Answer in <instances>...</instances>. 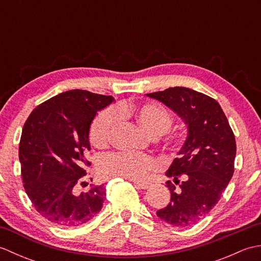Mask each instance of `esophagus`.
Wrapping results in <instances>:
<instances>
[{"instance_id": "1", "label": "esophagus", "mask_w": 261, "mask_h": 261, "mask_svg": "<svg viewBox=\"0 0 261 261\" xmlns=\"http://www.w3.org/2000/svg\"><path fill=\"white\" fill-rule=\"evenodd\" d=\"M135 185L137 186V188H139V190H147L149 187V184H147V182H140V181H135Z\"/></svg>"}]
</instances>
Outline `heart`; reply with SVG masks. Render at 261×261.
<instances>
[{
    "instance_id": "b5f03b06",
    "label": "heart",
    "mask_w": 261,
    "mask_h": 261,
    "mask_svg": "<svg viewBox=\"0 0 261 261\" xmlns=\"http://www.w3.org/2000/svg\"><path fill=\"white\" fill-rule=\"evenodd\" d=\"M121 118L132 119L143 130L153 137L162 136L169 130L171 115L162 105L156 103H143L132 105L121 103L113 110H105L93 121L90 132L91 142L95 147H104L110 141L111 135ZM157 168V163L148 156L138 153H110L99 162V171L104 176H120L123 178L141 180L150 171Z\"/></svg>"
}]
</instances>
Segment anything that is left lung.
<instances>
[{"label":"left lung","mask_w":261,"mask_h":261,"mask_svg":"<svg viewBox=\"0 0 261 261\" xmlns=\"http://www.w3.org/2000/svg\"><path fill=\"white\" fill-rule=\"evenodd\" d=\"M146 95L166 105L187 126L178 158L166 171L174 179L166 181L170 202L157 216L173 226L195 224L215 206L233 176L234 135L220 104L205 94L176 86Z\"/></svg>","instance_id":"obj_1"}]
</instances>
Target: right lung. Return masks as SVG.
Returning a JSON list of instances; mask_svg holds the SVG:
<instances>
[{
    "instance_id": "obj_1",
    "label": "right lung",
    "mask_w": 261,
    "mask_h": 261,
    "mask_svg": "<svg viewBox=\"0 0 261 261\" xmlns=\"http://www.w3.org/2000/svg\"><path fill=\"white\" fill-rule=\"evenodd\" d=\"M112 96L71 90L49 98L32 111L22 129L19 159L27 195L40 215L63 228L80 226L101 211L105 185L85 193L84 166L91 150L90 131L98 111Z\"/></svg>"
}]
</instances>
